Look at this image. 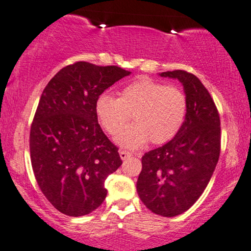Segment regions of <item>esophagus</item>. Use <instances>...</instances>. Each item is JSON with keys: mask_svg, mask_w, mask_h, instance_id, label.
<instances>
[{"mask_svg": "<svg viewBox=\"0 0 251 251\" xmlns=\"http://www.w3.org/2000/svg\"><path fill=\"white\" fill-rule=\"evenodd\" d=\"M130 155H131V153H129V152L123 151V150H121V151H120V157H121L122 160H126V159L129 158Z\"/></svg>", "mask_w": 251, "mask_h": 251, "instance_id": "1", "label": "esophagus"}]
</instances>
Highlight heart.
<instances>
[{"mask_svg": "<svg viewBox=\"0 0 251 251\" xmlns=\"http://www.w3.org/2000/svg\"><path fill=\"white\" fill-rule=\"evenodd\" d=\"M187 107V97L180 87L142 77L123 87L119 98L100 94L94 112L110 136L118 135L132 115L135 123L119 133L116 142L126 149H137L149 141L160 145L173 139L183 125Z\"/></svg>", "mask_w": 251, "mask_h": 251, "instance_id": "b5f03b06", "label": "heart"}]
</instances>
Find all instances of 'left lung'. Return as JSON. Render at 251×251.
Returning a JSON list of instances; mask_svg holds the SVG:
<instances>
[{"label":"left lung","mask_w":251,"mask_h":251,"mask_svg":"<svg viewBox=\"0 0 251 251\" xmlns=\"http://www.w3.org/2000/svg\"><path fill=\"white\" fill-rule=\"evenodd\" d=\"M159 75L182 83L187 115L172 141L143 155L136 188L149 210L175 217L190 209L210 182L220 154V118L209 91L195 75L184 70Z\"/></svg>","instance_id":"8db88e82"}]
</instances>
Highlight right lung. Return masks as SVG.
Here are the masks:
<instances>
[{"mask_svg": "<svg viewBox=\"0 0 251 251\" xmlns=\"http://www.w3.org/2000/svg\"><path fill=\"white\" fill-rule=\"evenodd\" d=\"M130 74L76 62L58 71L41 94L30 132L32 168L42 194L63 214L80 217L98 209L107 196V176L122 165L94 103Z\"/></svg>", "mask_w": 251, "mask_h": 251, "instance_id": "1", "label": "right lung"}]
</instances>
